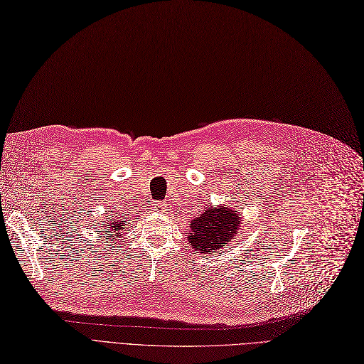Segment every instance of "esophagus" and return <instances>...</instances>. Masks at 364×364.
Returning <instances> with one entry per match:
<instances>
[{
	"instance_id": "esophagus-1",
	"label": "esophagus",
	"mask_w": 364,
	"mask_h": 364,
	"mask_svg": "<svg viewBox=\"0 0 364 364\" xmlns=\"http://www.w3.org/2000/svg\"><path fill=\"white\" fill-rule=\"evenodd\" d=\"M154 210H159V211H168L169 207L166 204H161V203H156L154 204Z\"/></svg>"
}]
</instances>
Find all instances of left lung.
<instances>
[{"mask_svg": "<svg viewBox=\"0 0 364 364\" xmlns=\"http://www.w3.org/2000/svg\"><path fill=\"white\" fill-rule=\"evenodd\" d=\"M187 241L199 253L218 252L240 231L238 213L226 205L207 207L191 223Z\"/></svg>", "mask_w": 364, "mask_h": 364, "instance_id": "1", "label": "left lung"}]
</instances>
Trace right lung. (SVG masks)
Wrapping results in <instances>:
<instances>
[{
  "mask_svg": "<svg viewBox=\"0 0 364 364\" xmlns=\"http://www.w3.org/2000/svg\"><path fill=\"white\" fill-rule=\"evenodd\" d=\"M124 228H126V225L121 220L111 219L109 223H106V226L102 228V230L97 232H100L102 235H107L111 238V241H114L115 238H121V235H123L121 234V231H124Z\"/></svg>",
  "mask_w": 364,
  "mask_h": 364,
  "instance_id": "add662e5",
  "label": "right lung"
}]
</instances>
